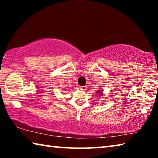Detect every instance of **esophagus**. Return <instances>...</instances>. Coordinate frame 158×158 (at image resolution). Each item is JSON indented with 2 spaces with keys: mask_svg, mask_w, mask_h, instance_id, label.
Returning <instances> with one entry per match:
<instances>
[{
  "mask_svg": "<svg viewBox=\"0 0 158 158\" xmlns=\"http://www.w3.org/2000/svg\"><path fill=\"white\" fill-rule=\"evenodd\" d=\"M80 89L81 90H87V87L85 85H84V86H80Z\"/></svg>",
  "mask_w": 158,
  "mask_h": 158,
  "instance_id": "esophagus-1",
  "label": "esophagus"
}]
</instances>
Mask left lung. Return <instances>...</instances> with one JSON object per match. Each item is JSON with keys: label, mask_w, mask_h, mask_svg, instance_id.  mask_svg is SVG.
Listing matches in <instances>:
<instances>
[{"label": "left lung", "mask_w": 158, "mask_h": 158, "mask_svg": "<svg viewBox=\"0 0 158 158\" xmlns=\"http://www.w3.org/2000/svg\"><path fill=\"white\" fill-rule=\"evenodd\" d=\"M102 91H103V90H98V93H98V95H101L102 94Z\"/></svg>", "instance_id": "obj_1"}]
</instances>
